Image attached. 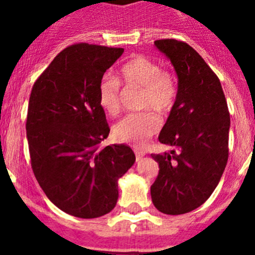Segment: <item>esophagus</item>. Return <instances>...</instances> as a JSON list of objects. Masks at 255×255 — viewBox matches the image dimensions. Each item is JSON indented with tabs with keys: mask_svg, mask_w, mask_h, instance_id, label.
Segmentation results:
<instances>
[{
	"mask_svg": "<svg viewBox=\"0 0 255 255\" xmlns=\"http://www.w3.org/2000/svg\"><path fill=\"white\" fill-rule=\"evenodd\" d=\"M144 155H145V153H144V151H139V150H135V159H137V161H139V160H140V159H142Z\"/></svg>",
	"mask_w": 255,
	"mask_h": 255,
	"instance_id": "1",
	"label": "esophagus"
}]
</instances>
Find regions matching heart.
<instances>
[{
    "label": "heart",
    "mask_w": 255,
    "mask_h": 255,
    "mask_svg": "<svg viewBox=\"0 0 255 255\" xmlns=\"http://www.w3.org/2000/svg\"><path fill=\"white\" fill-rule=\"evenodd\" d=\"M118 80L126 87L142 90L140 107L156 113H166L173 109L176 100V81L173 74L161 69L158 63L145 56L137 55L123 64L118 71ZM112 76H105L99 85V105L109 116L121 111L120 82ZM159 120L151 112L129 115L116 123L113 137L116 140L140 146L156 133Z\"/></svg>",
    "instance_id": "1"
}]
</instances>
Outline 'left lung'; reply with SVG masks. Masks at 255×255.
Instances as JSON below:
<instances>
[{"label": "left lung", "mask_w": 255, "mask_h": 255, "mask_svg": "<svg viewBox=\"0 0 255 255\" xmlns=\"http://www.w3.org/2000/svg\"><path fill=\"white\" fill-rule=\"evenodd\" d=\"M154 45L175 69L177 94L159 134L171 150L151 154L159 164L151 201L165 215H182L205 204L220 182L228 160L230 112L217 75L194 48L175 39Z\"/></svg>", "instance_id": "obj_1"}]
</instances>
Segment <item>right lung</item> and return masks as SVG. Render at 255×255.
Returning a JSON list of instances; mask_svg holds the SVG:
<instances>
[{"instance_id": "1", "label": "right lung", "mask_w": 255, "mask_h": 255, "mask_svg": "<svg viewBox=\"0 0 255 255\" xmlns=\"http://www.w3.org/2000/svg\"><path fill=\"white\" fill-rule=\"evenodd\" d=\"M123 51L70 45L54 58L30 92L25 130L33 173L56 207L79 218L111 212L118 180L135 161L126 144L100 148L110 127L99 105V85Z\"/></svg>"}]
</instances>
